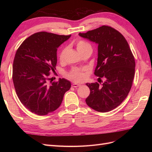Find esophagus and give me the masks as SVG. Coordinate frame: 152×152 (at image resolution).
<instances>
[{
  "mask_svg": "<svg viewBox=\"0 0 152 152\" xmlns=\"http://www.w3.org/2000/svg\"><path fill=\"white\" fill-rule=\"evenodd\" d=\"M81 85L80 84H77V83H73L72 84V87H79Z\"/></svg>",
  "mask_w": 152,
  "mask_h": 152,
  "instance_id": "34e87169",
  "label": "esophagus"
}]
</instances>
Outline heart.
<instances>
[{"label": "heart", "instance_id": "b5f03b06", "mask_svg": "<svg viewBox=\"0 0 152 152\" xmlns=\"http://www.w3.org/2000/svg\"><path fill=\"white\" fill-rule=\"evenodd\" d=\"M76 48L78 51H79L81 54L85 53L87 50L89 49L92 50L91 45L86 42L84 40H78L75 44ZM68 48L67 46L63 47L59 53V59L60 61H63L65 60L66 54L67 53ZM86 72L87 69L86 68H72L71 70L66 73V76L68 78L73 81L75 82H82L85 80L86 77Z\"/></svg>", "mask_w": 152, "mask_h": 152}]
</instances>
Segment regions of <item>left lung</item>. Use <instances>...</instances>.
<instances>
[{
	"label": "left lung",
	"instance_id": "left-lung-1",
	"mask_svg": "<svg viewBox=\"0 0 152 152\" xmlns=\"http://www.w3.org/2000/svg\"><path fill=\"white\" fill-rule=\"evenodd\" d=\"M79 35L98 44L94 75L99 77V82L86 84L90 94L86 102L97 112L111 111L123 102L131 89L135 72L134 56L125 37L111 26L103 25ZM102 77L105 80L103 83Z\"/></svg>",
	"mask_w": 152,
	"mask_h": 152
}]
</instances>
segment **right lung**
<instances>
[{
	"label": "right lung",
	"mask_w": 152,
	"mask_h": 152,
	"mask_svg": "<svg viewBox=\"0 0 152 152\" xmlns=\"http://www.w3.org/2000/svg\"><path fill=\"white\" fill-rule=\"evenodd\" d=\"M40 31L26 39L16 50L12 65V80L18 98L32 113L45 115L61 105L71 87L65 79L49 84L55 72L58 48L70 37Z\"/></svg>",
	"instance_id": "add662e5"
}]
</instances>
